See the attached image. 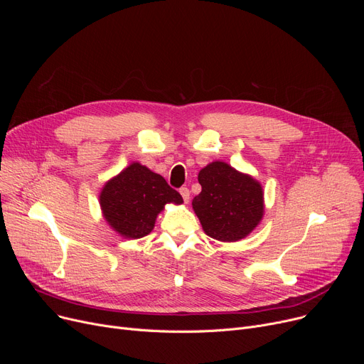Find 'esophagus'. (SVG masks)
Listing matches in <instances>:
<instances>
[{
	"mask_svg": "<svg viewBox=\"0 0 364 364\" xmlns=\"http://www.w3.org/2000/svg\"><path fill=\"white\" fill-rule=\"evenodd\" d=\"M180 195L183 196V200L187 203L190 200V190L187 187H181L180 188Z\"/></svg>",
	"mask_w": 364,
	"mask_h": 364,
	"instance_id": "esophagus-1",
	"label": "esophagus"
}]
</instances>
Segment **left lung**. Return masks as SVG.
<instances>
[{
  "instance_id": "left-lung-1",
  "label": "left lung",
  "mask_w": 364,
  "mask_h": 364,
  "mask_svg": "<svg viewBox=\"0 0 364 364\" xmlns=\"http://www.w3.org/2000/svg\"><path fill=\"white\" fill-rule=\"evenodd\" d=\"M202 192L193 199V211L203 232L220 242H237L251 235L264 217V190L252 176L223 161L199 171Z\"/></svg>"
}]
</instances>
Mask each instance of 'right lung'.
Listing matches in <instances>:
<instances>
[{
  "label": "right lung",
  "mask_w": 364,
  "mask_h": 364,
  "mask_svg": "<svg viewBox=\"0 0 364 364\" xmlns=\"http://www.w3.org/2000/svg\"><path fill=\"white\" fill-rule=\"evenodd\" d=\"M99 202L113 232L124 239H140L153 230L166 203L181 205L183 198L162 176L140 162H131L105 183Z\"/></svg>",
  "instance_id": "1"
}]
</instances>
